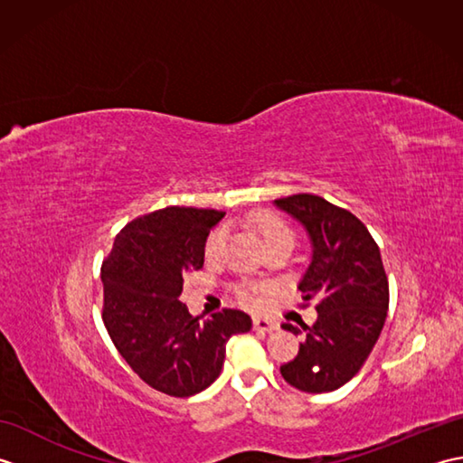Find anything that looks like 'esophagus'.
<instances>
[{"mask_svg": "<svg viewBox=\"0 0 463 463\" xmlns=\"http://www.w3.org/2000/svg\"><path fill=\"white\" fill-rule=\"evenodd\" d=\"M252 326H254V330H259V332H272V330L279 328V324L274 322V320H270V318L257 317V318L252 320Z\"/></svg>", "mask_w": 463, "mask_h": 463, "instance_id": "34e87169", "label": "esophagus"}]
</instances>
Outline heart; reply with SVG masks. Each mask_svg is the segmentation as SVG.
<instances>
[{"mask_svg":"<svg viewBox=\"0 0 463 463\" xmlns=\"http://www.w3.org/2000/svg\"><path fill=\"white\" fill-rule=\"evenodd\" d=\"M249 224L252 226L254 231L259 232L260 241L264 242V247L274 249V247H294V232L290 226L284 222L280 216H277L274 213L269 211H260V213H254ZM226 247V229H214L209 237L204 241V259L206 260H219L222 257ZM239 298L244 304H254L257 298H254V288H241L239 290Z\"/></svg>","mask_w":463,"mask_h":463,"instance_id":"b5f03b06","label":"heart"}]
</instances>
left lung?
I'll return each instance as SVG.
<instances>
[{"mask_svg":"<svg viewBox=\"0 0 463 463\" xmlns=\"http://www.w3.org/2000/svg\"><path fill=\"white\" fill-rule=\"evenodd\" d=\"M274 204L308 232L312 260L298 290L302 300L318 298L317 322L302 324L304 342L280 373L308 394L338 390L364 366L386 322L390 290L380 249L360 219L322 196L302 193Z\"/></svg>","mask_w":463,"mask_h":463,"instance_id":"left-lung-1","label":"left lung"}]
</instances>
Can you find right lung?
Instances as JSON below:
<instances>
[{"label": "right lung", "instance_id": "obj_1", "mask_svg": "<svg viewBox=\"0 0 463 463\" xmlns=\"http://www.w3.org/2000/svg\"><path fill=\"white\" fill-rule=\"evenodd\" d=\"M224 213L166 206L117 234L103 260V322L131 370L175 398L199 394L219 378L226 342L252 328L242 310L193 317L179 300L186 272L203 269L204 241Z\"/></svg>", "mask_w": 463, "mask_h": 463}]
</instances>
